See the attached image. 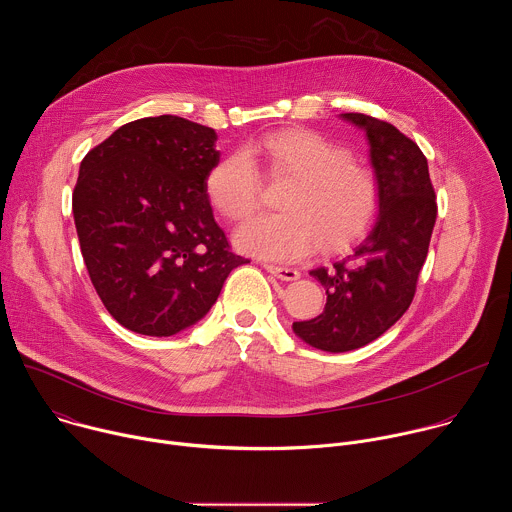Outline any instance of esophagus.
<instances>
[{"label": "esophagus", "instance_id": "34e87169", "mask_svg": "<svg viewBox=\"0 0 512 512\" xmlns=\"http://www.w3.org/2000/svg\"><path fill=\"white\" fill-rule=\"evenodd\" d=\"M265 269L281 281H296L300 279V271L294 267H279V265H265Z\"/></svg>", "mask_w": 512, "mask_h": 512}]
</instances>
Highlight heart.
Returning a JSON list of instances; mask_svg holds the SVG:
<instances>
[{"instance_id": "obj_1", "label": "heart", "mask_w": 512, "mask_h": 512, "mask_svg": "<svg viewBox=\"0 0 512 512\" xmlns=\"http://www.w3.org/2000/svg\"><path fill=\"white\" fill-rule=\"evenodd\" d=\"M273 176H291L285 212L261 214L235 231V245L267 261H298L318 245L336 251L369 229L379 208V184L369 168L318 131H271L247 148ZM249 155V156H250ZM248 156V157H249ZM243 152L218 160L204 178L210 206L227 221L251 216L261 198V178Z\"/></svg>"}]
</instances>
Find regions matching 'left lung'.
<instances>
[{
	"label": "left lung",
	"instance_id": "obj_1",
	"mask_svg": "<svg viewBox=\"0 0 512 512\" xmlns=\"http://www.w3.org/2000/svg\"><path fill=\"white\" fill-rule=\"evenodd\" d=\"M340 117L367 135L379 214L346 255L310 271L326 289V306L318 318L291 328L326 352L369 344L407 312L437 216L427 160L417 143L387 121L362 113Z\"/></svg>",
	"mask_w": 512,
	"mask_h": 512
}]
</instances>
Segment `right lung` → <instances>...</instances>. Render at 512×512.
<instances>
[{
	"label": "right lung",
	"instance_id": "add662e5",
	"mask_svg": "<svg viewBox=\"0 0 512 512\" xmlns=\"http://www.w3.org/2000/svg\"><path fill=\"white\" fill-rule=\"evenodd\" d=\"M218 160L212 127L160 115L121 125L81 162L72 214L83 259L127 330L162 338L194 326L249 263L231 253L204 192Z\"/></svg>",
	"mask_w": 512,
	"mask_h": 512
}]
</instances>
